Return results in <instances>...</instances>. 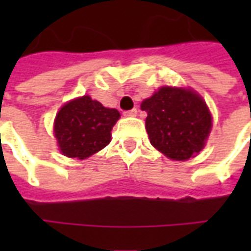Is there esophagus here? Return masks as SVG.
<instances>
[{
	"mask_svg": "<svg viewBox=\"0 0 251 251\" xmlns=\"http://www.w3.org/2000/svg\"><path fill=\"white\" fill-rule=\"evenodd\" d=\"M137 113H138V110L131 109V110H127V111H125V113H124V115H126V117H136Z\"/></svg>",
	"mask_w": 251,
	"mask_h": 251,
	"instance_id": "34e87169",
	"label": "esophagus"
}]
</instances>
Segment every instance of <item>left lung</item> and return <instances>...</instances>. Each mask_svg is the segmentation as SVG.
Returning a JSON list of instances; mask_svg holds the SVG:
<instances>
[{
	"mask_svg": "<svg viewBox=\"0 0 251 251\" xmlns=\"http://www.w3.org/2000/svg\"><path fill=\"white\" fill-rule=\"evenodd\" d=\"M151 144L171 160L185 161L204 148L212 126L207 104L191 88L164 86L141 103Z\"/></svg>",
	"mask_w": 251,
	"mask_h": 251,
	"instance_id": "8db88e82",
	"label": "left lung"
}]
</instances>
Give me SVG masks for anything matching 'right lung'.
Returning <instances> with one entry per match:
<instances>
[{"label":"right lung","instance_id":"add662e5","mask_svg":"<svg viewBox=\"0 0 251 251\" xmlns=\"http://www.w3.org/2000/svg\"><path fill=\"white\" fill-rule=\"evenodd\" d=\"M120 111L104 107L88 95L72 99L59 110L53 124L60 152L71 158H84L109 145Z\"/></svg>","mask_w":251,"mask_h":251}]
</instances>
